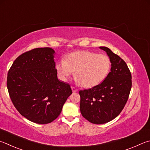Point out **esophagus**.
Wrapping results in <instances>:
<instances>
[{
	"mask_svg": "<svg viewBox=\"0 0 150 150\" xmlns=\"http://www.w3.org/2000/svg\"><path fill=\"white\" fill-rule=\"evenodd\" d=\"M71 89H72L73 92H76L78 91V90L77 88H75V87H73V86H71Z\"/></svg>",
	"mask_w": 150,
	"mask_h": 150,
	"instance_id": "esophagus-1",
	"label": "esophagus"
}]
</instances>
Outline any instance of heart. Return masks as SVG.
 Here are the masks:
<instances>
[{"mask_svg": "<svg viewBox=\"0 0 150 150\" xmlns=\"http://www.w3.org/2000/svg\"><path fill=\"white\" fill-rule=\"evenodd\" d=\"M111 69V60L105 54L90 51H77L69 54L66 60L56 64L57 73L62 80L67 81L75 71L76 81L86 88L101 83Z\"/></svg>", "mask_w": 150, "mask_h": 150, "instance_id": "1", "label": "heart"}]
</instances>
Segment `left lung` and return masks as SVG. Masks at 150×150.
<instances>
[{
	"label": "left lung",
	"instance_id": "8db88e82",
	"mask_svg": "<svg viewBox=\"0 0 150 150\" xmlns=\"http://www.w3.org/2000/svg\"><path fill=\"white\" fill-rule=\"evenodd\" d=\"M106 52L111 63V71L102 83L79 91L81 113L94 124H103L113 120L123 110L132 86L131 73L125 62L110 48Z\"/></svg>",
	"mask_w": 150,
	"mask_h": 150
}]
</instances>
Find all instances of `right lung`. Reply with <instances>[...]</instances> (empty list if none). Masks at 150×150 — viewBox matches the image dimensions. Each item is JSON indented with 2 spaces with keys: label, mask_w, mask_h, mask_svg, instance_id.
<instances>
[{
  "label": "right lung",
  "mask_w": 150,
  "mask_h": 150,
  "mask_svg": "<svg viewBox=\"0 0 150 150\" xmlns=\"http://www.w3.org/2000/svg\"><path fill=\"white\" fill-rule=\"evenodd\" d=\"M55 52L37 48L21 54L7 76L10 99L21 115L35 123L47 124L60 114L72 91L57 77Z\"/></svg>",
  "instance_id": "add662e5"
}]
</instances>
